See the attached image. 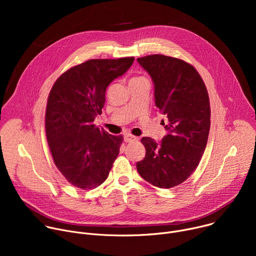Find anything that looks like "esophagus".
<instances>
[{"label":"esophagus","instance_id":"esophagus-1","mask_svg":"<svg viewBox=\"0 0 256 256\" xmlns=\"http://www.w3.org/2000/svg\"><path fill=\"white\" fill-rule=\"evenodd\" d=\"M134 140H138V138L130 134H124V142H134Z\"/></svg>","mask_w":256,"mask_h":256}]
</instances>
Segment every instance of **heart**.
Here are the masks:
<instances>
[{
  "mask_svg": "<svg viewBox=\"0 0 256 256\" xmlns=\"http://www.w3.org/2000/svg\"><path fill=\"white\" fill-rule=\"evenodd\" d=\"M136 79H140V78H136Z\"/></svg>",
  "mask_w": 256,
  "mask_h": 256,
  "instance_id": "1",
  "label": "heart"
}]
</instances>
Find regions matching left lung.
Segmentation results:
<instances>
[{
    "mask_svg": "<svg viewBox=\"0 0 256 256\" xmlns=\"http://www.w3.org/2000/svg\"><path fill=\"white\" fill-rule=\"evenodd\" d=\"M154 83L155 104L167 118V134L160 142L144 136V158L136 163L140 175L160 188L186 181L204 152L210 108L206 85L188 62L163 54L136 58Z\"/></svg>",
    "mask_w": 256,
    "mask_h": 256,
    "instance_id": "1",
    "label": "left lung"
}]
</instances>
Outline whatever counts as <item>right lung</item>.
<instances>
[{
  "instance_id": "obj_1",
  "label": "right lung",
  "mask_w": 256,
  "mask_h": 256,
  "mask_svg": "<svg viewBox=\"0 0 256 256\" xmlns=\"http://www.w3.org/2000/svg\"><path fill=\"white\" fill-rule=\"evenodd\" d=\"M134 58L89 60L68 68L48 99L46 132L54 162L72 186L92 190L106 180L120 154L122 136L94 124L105 92L130 68Z\"/></svg>"
}]
</instances>
